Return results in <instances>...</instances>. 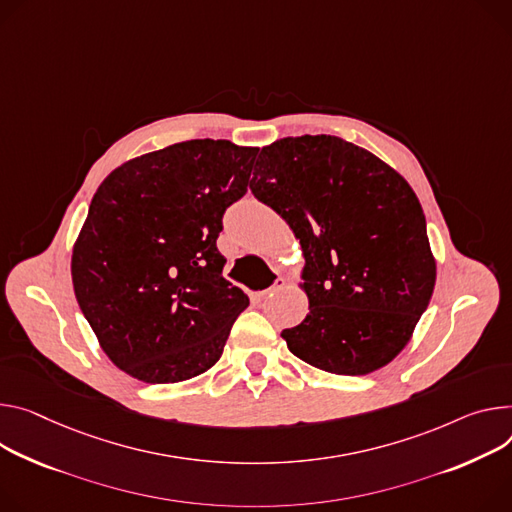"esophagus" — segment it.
Listing matches in <instances>:
<instances>
[{
    "instance_id": "1",
    "label": "esophagus",
    "mask_w": 512,
    "mask_h": 512,
    "mask_svg": "<svg viewBox=\"0 0 512 512\" xmlns=\"http://www.w3.org/2000/svg\"><path fill=\"white\" fill-rule=\"evenodd\" d=\"M286 286V280L284 277H275V282H273V286H269L267 290H261V292H253V300L255 302H265L269 296H271V292H275V290H280V288H284Z\"/></svg>"
}]
</instances>
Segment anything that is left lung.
<instances>
[{"instance_id": "8db88e82", "label": "left lung", "mask_w": 512, "mask_h": 512, "mask_svg": "<svg viewBox=\"0 0 512 512\" xmlns=\"http://www.w3.org/2000/svg\"><path fill=\"white\" fill-rule=\"evenodd\" d=\"M253 196L280 214L306 259L308 314L288 349L337 376H365L408 343L435 288L427 220L406 179L329 134L261 149Z\"/></svg>"}]
</instances>
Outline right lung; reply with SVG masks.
<instances>
[{"label":"right lung","instance_id":"add662e5","mask_svg":"<svg viewBox=\"0 0 512 512\" xmlns=\"http://www.w3.org/2000/svg\"><path fill=\"white\" fill-rule=\"evenodd\" d=\"M257 151L212 138L177 143L120 165L91 200L73 247V290L128 376L173 384L220 359L249 298L222 277L216 239Z\"/></svg>","mask_w":512,"mask_h":512}]
</instances>
